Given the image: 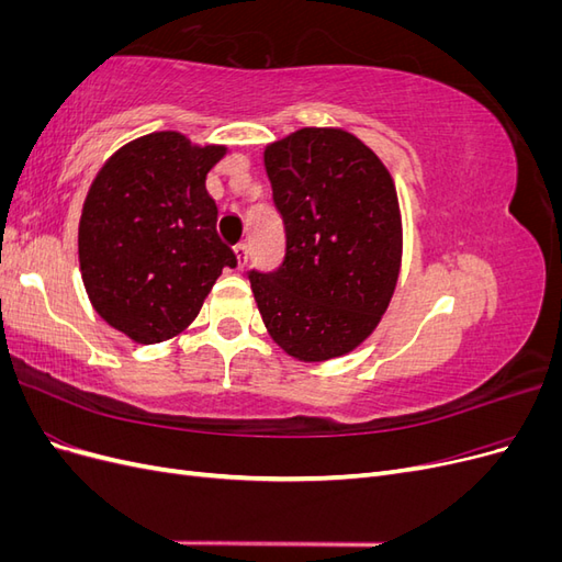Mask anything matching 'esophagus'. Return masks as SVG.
I'll return each mask as SVG.
<instances>
[{
  "label": "esophagus",
  "mask_w": 562,
  "mask_h": 562,
  "mask_svg": "<svg viewBox=\"0 0 562 562\" xmlns=\"http://www.w3.org/2000/svg\"><path fill=\"white\" fill-rule=\"evenodd\" d=\"M234 252H236V260H239V267H244L248 262V244L239 241L234 246Z\"/></svg>",
  "instance_id": "obj_1"
}]
</instances>
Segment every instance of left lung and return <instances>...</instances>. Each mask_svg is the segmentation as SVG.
<instances>
[{
  "label": "left lung",
  "mask_w": 562,
  "mask_h": 562,
  "mask_svg": "<svg viewBox=\"0 0 562 562\" xmlns=\"http://www.w3.org/2000/svg\"><path fill=\"white\" fill-rule=\"evenodd\" d=\"M285 255L248 279L274 342L328 361L375 330L401 267L396 187L375 151L339 128H302L265 149Z\"/></svg>",
  "instance_id": "left-lung-1"
}]
</instances>
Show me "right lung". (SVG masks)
<instances>
[{"mask_svg":"<svg viewBox=\"0 0 562 562\" xmlns=\"http://www.w3.org/2000/svg\"><path fill=\"white\" fill-rule=\"evenodd\" d=\"M225 151L176 131L149 133L112 155L91 184L79 220L81 279L95 312L135 342L184 330L223 269L236 267L206 192Z\"/></svg>","mask_w":562,"mask_h":562,"instance_id":"obj_1","label":"right lung"}]
</instances>
